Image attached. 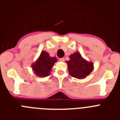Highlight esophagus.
I'll return each mask as SVG.
<instances>
[{"mask_svg":"<svg viewBox=\"0 0 120 120\" xmlns=\"http://www.w3.org/2000/svg\"><path fill=\"white\" fill-rule=\"evenodd\" d=\"M59 61H61V62H64V58H60V59H59Z\"/></svg>","mask_w":120,"mask_h":120,"instance_id":"34e87169","label":"esophagus"}]
</instances>
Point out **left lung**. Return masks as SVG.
<instances>
[{
	"label": "left lung",
	"instance_id": "1",
	"mask_svg": "<svg viewBox=\"0 0 120 120\" xmlns=\"http://www.w3.org/2000/svg\"><path fill=\"white\" fill-rule=\"evenodd\" d=\"M70 60L66 61L69 74L79 79L86 78L94 69V64L88 62L78 52L69 56Z\"/></svg>",
	"mask_w": 120,
	"mask_h": 120
}]
</instances>
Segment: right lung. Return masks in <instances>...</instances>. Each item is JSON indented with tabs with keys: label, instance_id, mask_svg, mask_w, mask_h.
Instances as JSON below:
<instances>
[{
	"label": "right lung",
	"instance_id": "right-lung-1",
	"mask_svg": "<svg viewBox=\"0 0 120 120\" xmlns=\"http://www.w3.org/2000/svg\"><path fill=\"white\" fill-rule=\"evenodd\" d=\"M56 62H57L56 57L50 56L49 53L42 51L37 61L32 64V68L36 76L46 77L50 75L51 70Z\"/></svg>",
	"mask_w": 120,
	"mask_h": 120
}]
</instances>
